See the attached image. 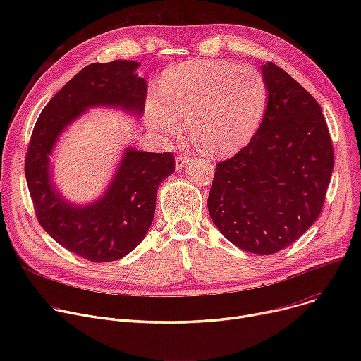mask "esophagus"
Wrapping results in <instances>:
<instances>
[{"label":"esophagus","mask_w":361,"mask_h":361,"mask_svg":"<svg viewBox=\"0 0 361 361\" xmlns=\"http://www.w3.org/2000/svg\"><path fill=\"white\" fill-rule=\"evenodd\" d=\"M188 162H190V158L185 157V155H178V157L176 158V169H177V171H181L183 168L187 166Z\"/></svg>","instance_id":"34e87169"}]
</instances>
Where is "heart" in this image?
Instances as JSON below:
<instances>
[{"label":"heart","mask_w":361,"mask_h":361,"mask_svg":"<svg viewBox=\"0 0 361 361\" xmlns=\"http://www.w3.org/2000/svg\"><path fill=\"white\" fill-rule=\"evenodd\" d=\"M263 74L233 61H185L162 74L159 99L146 105V123L161 139L181 133L187 118L190 136L211 155H231L247 145L268 108Z\"/></svg>","instance_id":"heart-1"}]
</instances>
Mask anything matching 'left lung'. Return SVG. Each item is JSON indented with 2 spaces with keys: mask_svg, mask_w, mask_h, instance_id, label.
Segmentation results:
<instances>
[{
  "mask_svg": "<svg viewBox=\"0 0 361 361\" xmlns=\"http://www.w3.org/2000/svg\"><path fill=\"white\" fill-rule=\"evenodd\" d=\"M269 99L249 145L216 164L207 209L222 235L241 250L274 255L320 215L334 149L320 105L288 73L267 63Z\"/></svg>",
  "mask_w": 361,
  "mask_h": 361,
  "instance_id": "obj_1",
  "label": "left lung"
}]
</instances>
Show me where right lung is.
Here are the masks:
<instances>
[{
  "mask_svg": "<svg viewBox=\"0 0 361 361\" xmlns=\"http://www.w3.org/2000/svg\"><path fill=\"white\" fill-rule=\"evenodd\" d=\"M139 66L128 60L86 66L42 109L27 149L25 174L37 221L63 247L90 262L118 260L140 244L154 221L158 187L176 169L174 157L128 146L105 193L78 206L55 187L51 155L63 131L89 108L142 116L147 86Z\"/></svg>",
  "mask_w": 361,
  "mask_h": 361,
  "instance_id": "1",
  "label": "right lung"
}]
</instances>
